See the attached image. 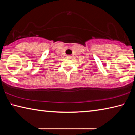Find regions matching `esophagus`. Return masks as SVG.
Returning a JSON list of instances; mask_svg holds the SVG:
<instances>
[{
	"instance_id": "esophagus-1",
	"label": "esophagus",
	"mask_w": 135,
	"mask_h": 135,
	"mask_svg": "<svg viewBox=\"0 0 135 135\" xmlns=\"http://www.w3.org/2000/svg\"><path fill=\"white\" fill-rule=\"evenodd\" d=\"M67 58H71V56L70 55H67Z\"/></svg>"
}]
</instances>
